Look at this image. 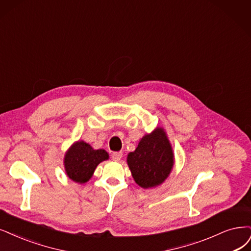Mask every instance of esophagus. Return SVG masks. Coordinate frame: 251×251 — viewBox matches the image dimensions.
I'll return each instance as SVG.
<instances>
[{"label":"esophagus","instance_id":"34e87169","mask_svg":"<svg viewBox=\"0 0 251 251\" xmlns=\"http://www.w3.org/2000/svg\"><path fill=\"white\" fill-rule=\"evenodd\" d=\"M123 153L122 152H115L111 155V158H113L115 161H120L121 158H122Z\"/></svg>","mask_w":251,"mask_h":251}]
</instances>
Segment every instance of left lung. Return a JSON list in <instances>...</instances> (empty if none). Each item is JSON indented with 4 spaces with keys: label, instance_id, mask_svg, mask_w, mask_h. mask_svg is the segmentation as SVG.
Instances as JSON below:
<instances>
[{
    "label": "left lung",
    "instance_id": "1",
    "mask_svg": "<svg viewBox=\"0 0 251 251\" xmlns=\"http://www.w3.org/2000/svg\"><path fill=\"white\" fill-rule=\"evenodd\" d=\"M127 164L135 183L144 189L155 188L170 176L175 155L173 147L162 127L145 134L136 149L127 155Z\"/></svg>",
    "mask_w": 251,
    "mask_h": 251
}]
</instances>
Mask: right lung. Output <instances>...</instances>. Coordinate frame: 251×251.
<instances>
[{
  "label": "right lung",
  "mask_w": 251,
  "mask_h": 251,
  "mask_svg": "<svg viewBox=\"0 0 251 251\" xmlns=\"http://www.w3.org/2000/svg\"><path fill=\"white\" fill-rule=\"evenodd\" d=\"M108 158V153L103 149H93L90 144L83 141L74 142L64 156L65 173L73 182L87 183L97 165Z\"/></svg>",
  "instance_id": "obj_1"
}]
</instances>
